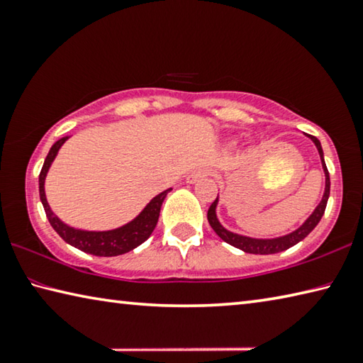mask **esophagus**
Segmentation results:
<instances>
[{
	"label": "esophagus",
	"mask_w": 363,
	"mask_h": 363,
	"mask_svg": "<svg viewBox=\"0 0 363 363\" xmlns=\"http://www.w3.org/2000/svg\"><path fill=\"white\" fill-rule=\"evenodd\" d=\"M206 176H211V171H210V169H206V168L194 169L192 173H190V174L187 176V182L194 184V182L199 181V179H201V177H206Z\"/></svg>",
	"instance_id": "1"
}]
</instances>
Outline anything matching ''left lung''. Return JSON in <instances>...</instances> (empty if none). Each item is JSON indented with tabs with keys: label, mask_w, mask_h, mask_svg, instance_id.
Returning <instances> with one entry per match:
<instances>
[{
	"label": "left lung",
	"mask_w": 363,
	"mask_h": 363,
	"mask_svg": "<svg viewBox=\"0 0 363 363\" xmlns=\"http://www.w3.org/2000/svg\"><path fill=\"white\" fill-rule=\"evenodd\" d=\"M307 138H309L312 143L315 144L317 150H318V155H320V160H322V168H323V173H325V192H323L320 203L315 206V210L312 211L311 216L307 218L303 223V225H299L296 230L286 233V235L275 237V238H253V237L240 235V233L227 230L225 227L219 223V219L216 216V208H218L219 199H216L211 203L210 210H208V223H210V225L213 227V230L216 232L225 243H229V245H232V247L245 251V253L274 255V253H280V251H285L288 248H291L296 243H299L301 240H304V238L315 229V225L320 223V219H322L323 213H325V208H327L328 196H330V174H328L327 164H325V160H323V150H322L320 140H318L314 136H311V134H307Z\"/></svg>",
	"instance_id": "left-lung-1"
}]
</instances>
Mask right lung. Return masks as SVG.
I'll use <instances>...</instances> for the list:
<instances>
[{"label":"right lung","mask_w":363,"mask_h":363,"mask_svg":"<svg viewBox=\"0 0 363 363\" xmlns=\"http://www.w3.org/2000/svg\"><path fill=\"white\" fill-rule=\"evenodd\" d=\"M67 139H69V136L59 139L57 143L51 147V150H49L48 157L45 160V164H43L41 173H40V200L43 203V208H45L46 211V218L49 220V224H51L52 229L64 238V242L72 245V247L84 251V253L94 255V256H118L139 247L140 243H144L147 238L152 235L153 229H155V225L158 223L160 210H162V203L163 200L167 199V195L171 189L163 190L162 194L153 196L136 218L125 225L116 227V229L96 232V230H82V229H75V227L67 225L52 213L45 194V179H46L48 171L51 168L54 158H56L59 149L64 145Z\"/></svg>","instance_id":"1"}]
</instances>
